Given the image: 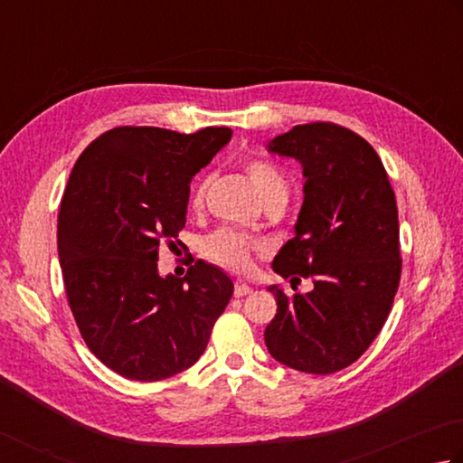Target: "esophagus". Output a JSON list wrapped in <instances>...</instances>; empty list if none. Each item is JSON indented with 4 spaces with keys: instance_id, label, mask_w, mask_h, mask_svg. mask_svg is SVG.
Masks as SVG:
<instances>
[{
    "instance_id": "1",
    "label": "esophagus",
    "mask_w": 463,
    "mask_h": 463,
    "mask_svg": "<svg viewBox=\"0 0 463 463\" xmlns=\"http://www.w3.org/2000/svg\"><path fill=\"white\" fill-rule=\"evenodd\" d=\"M250 291H253V288H250L249 283H245V281H237V283H234V296H237V298L249 296Z\"/></svg>"
}]
</instances>
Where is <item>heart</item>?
<instances>
[{
    "label": "heart",
    "instance_id": "b5f03b06",
    "mask_svg": "<svg viewBox=\"0 0 463 463\" xmlns=\"http://www.w3.org/2000/svg\"><path fill=\"white\" fill-rule=\"evenodd\" d=\"M247 175L253 188L257 190V194L260 200H269L271 196L277 194H288V180L285 175L277 170L273 164L265 162V159H250L247 164ZM206 186H208V178L198 184L194 194H192V208L200 210L204 204V194H206ZM260 247L257 242L249 241L247 237H242L241 232L231 231V229H221L214 234H210L204 242V253L208 259L216 260L226 269H232V271H247L253 263V253H257Z\"/></svg>",
    "mask_w": 463,
    "mask_h": 463
}]
</instances>
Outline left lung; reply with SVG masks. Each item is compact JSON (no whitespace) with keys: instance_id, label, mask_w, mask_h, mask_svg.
I'll list each match as a JSON object with an SVG mask.
<instances>
[{"instance_id":"left-lung-1","label":"left lung","mask_w":463,"mask_h":463,"mask_svg":"<svg viewBox=\"0 0 463 463\" xmlns=\"http://www.w3.org/2000/svg\"><path fill=\"white\" fill-rule=\"evenodd\" d=\"M267 149L298 159L306 178L296 234L273 271L314 277V289L293 298L269 285L277 314L265 327L267 350L301 373H338L371 346L399 288L394 192L373 146L340 125H296Z\"/></svg>"}]
</instances>
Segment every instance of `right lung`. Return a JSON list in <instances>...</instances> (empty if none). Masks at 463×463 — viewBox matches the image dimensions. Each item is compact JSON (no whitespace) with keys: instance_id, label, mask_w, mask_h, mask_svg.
Segmentation results:
<instances>
[{"instance_id":"obj_1","label":"right lung","mask_w":463,"mask_h":463,"mask_svg":"<svg viewBox=\"0 0 463 463\" xmlns=\"http://www.w3.org/2000/svg\"><path fill=\"white\" fill-rule=\"evenodd\" d=\"M232 137L159 128L103 133L74 164L58 214V259L77 326L100 363L154 383L203 356L232 279L198 259L162 275L159 247L186 224L190 182Z\"/></svg>"}]
</instances>
